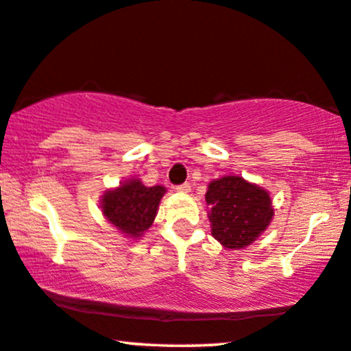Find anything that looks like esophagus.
Segmentation results:
<instances>
[{
  "label": "esophagus",
  "instance_id": "34e87169",
  "mask_svg": "<svg viewBox=\"0 0 351 351\" xmlns=\"http://www.w3.org/2000/svg\"><path fill=\"white\" fill-rule=\"evenodd\" d=\"M176 190L177 191H180V193H190L191 191V185L190 183H182V185H179V186H176Z\"/></svg>",
  "mask_w": 351,
  "mask_h": 351
}]
</instances>
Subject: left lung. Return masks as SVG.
<instances>
[{"instance_id": "obj_1", "label": "left lung", "mask_w": 351, "mask_h": 351, "mask_svg": "<svg viewBox=\"0 0 351 351\" xmlns=\"http://www.w3.org/2000/svg\"><path fill=\"white\" fill-rule=\"evenodd\" d=\"M206 201L212 235L226 250H243L256 241L274 215L268 191L239 176L210 182Z\"/></svg>"}]
</instances>
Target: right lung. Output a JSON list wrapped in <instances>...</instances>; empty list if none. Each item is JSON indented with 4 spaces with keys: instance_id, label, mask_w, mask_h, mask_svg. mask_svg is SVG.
Wrapping results in <instances>:
<instances>
[{
    "instance_id": "right-lung-1",
    "label": "right lung",
    "mask_w": 351,
    "mask_h": 351,
    "mask_svg": "<svg viewBox=\"0 0 351 351\" xmlns=\"http://www.w3.org/2000/svg\"><path fill=\"white\" fill-rule=\"evenodd\" d=\"M165 186H145L139 179L121 183L101 196V213L125 237L139 239L157 217Z\"/></svg>"
}]
</instances>
